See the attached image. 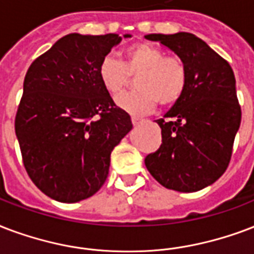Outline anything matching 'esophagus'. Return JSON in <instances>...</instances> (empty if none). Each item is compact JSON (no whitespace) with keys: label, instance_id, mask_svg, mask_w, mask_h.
I'll return each instance as SVG.
<instances>
[{"label":"esophagus","instance_id":"esophagus-1","mask_svg":"<svg viewBox=\"0 0 254 254\" xmlns=\"http://www.w3.org/2000/svg\"><path fill=\"white\" fill-rule=\"evenodd\" d=\"M131 123H133V125H138V124L142 123V119L137 117V116H131Z\"/></svg>","mask_w":254,"mask_h":254}]
</instances>
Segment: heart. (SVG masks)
I'll return each instance as SVG.
<instances>
[{
    "mask_svg": "<svg viewBox=\"0 0 254 254\" xmlns=\"http://www.w3.org/2000/svg\"><path fill=\"white\" fill-rule=\"evenodd\" d=\"M98 75L110 94H119L129 84L131 75L137 90L117 97V105L133 114L152 112L157 102L173 105L185 93L188 66L180 56H166L165 50L149 42L129 46L124 61L114 56H105L98 66Z\"/></svg>",
    "mask_w": 254,
    "mask_h": 254,
    "instance_id": "b5f03b06",
    "label": "heart"
}]
</instances>
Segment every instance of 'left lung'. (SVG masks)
I'll use <instances>...</instances> for the list:
<instances>
[{
    "mask_svg": "<svg viewBox=\"0 0 254 254\" xmlns=\"http://www.w3.org/2000/svg\"><path fill=\"white\" fill-rule=\"evenodd\" d=\"M183 58L188 66L185 93L164 119L161 146L145 165L162 187L197 191L212 185L229 165L241 106L229 63L190 33L148 34Z\"/></svg>",
    "mask_w": 254,
    "mask_h": 254,
    "instance_id": "obj_1",
    "label": "left lung"
}]
</instances>
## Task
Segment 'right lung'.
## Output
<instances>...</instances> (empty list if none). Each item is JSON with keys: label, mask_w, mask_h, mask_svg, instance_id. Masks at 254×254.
<instances>
[{"label": "right lung", "mask_w": 254, "mask_h": 254, "mask_svg": "<svg viewBox=\"0 0 254 254\" xmlns=\"http://www.w3.org/2000/svg\"><path fill=\"white\" fill-rule=\"evenodd\" d=\"M120 42L113 33H71L26 71L15 135L29 177L53 200L77 202L100 190L110 153L133 127L98 75L101 60Z\"/></svg>", "instance_id": "add662e5"}]
</instances>
